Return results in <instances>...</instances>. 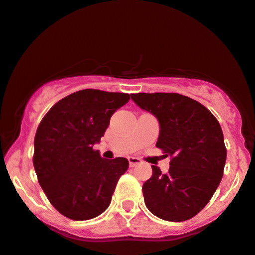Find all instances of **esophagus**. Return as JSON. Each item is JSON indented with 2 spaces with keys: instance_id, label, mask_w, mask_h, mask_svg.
Masks as SVG:
<instances>
[{
  "instance_id": "1",
  "label": "esophagus",
  "mask_w": 255,
  "mask_h": 255,
  "mask_svg": "<svg viewBox=\"0 0 255 255\" xmlns=\"http://www.w3.org/2000/svg\"><path fill=\"white\" fill-rule=\"evenodd\" d=\"M128 161H129L130 167H135V166H138V164L141 163L140 158H138V157H128Z\"/></svg>"
}]
</instances>
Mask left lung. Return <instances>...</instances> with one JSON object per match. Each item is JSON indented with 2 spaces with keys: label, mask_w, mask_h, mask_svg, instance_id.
<instances>
[{
  "label": "left lung",
  "mask_w": 255,
  "mask_h": 255,
  "mask_svg": "<svg viewBox=\"0 0 255 255\" xmlns=\"http://www.w3.org/2000/svg\"><path fill=\"white\" fill-rule=\"evenodd\" d=\"M133 102L157 117L156 146L169 156L163 174L152 166L142 185L147 209L168 222L191 219L211 201L219 186L226 147L219 122L202 104L178 93L130 94Z\"/></svg>",
  "instance_id": "obj_1"
}]
</instances>
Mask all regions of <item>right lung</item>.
I'll return each instance as SVG.
<instances>
[{"instance_id": "1", "label": "right lung", "mask_w": 255, "mask_h": 255, "mask_svg": "<svg viewBox=\"0 0 255 255\" xmlns=\"http://www.w3.org/2000/svg\"><path fill=\"white\" fill-rule=\"evenodd\" d=\"M127 93L82 89L50 108L35 135L33 167L52 206L72 220L96 218L108 208L128 159L100 157V141Z\"/></svg>"}]
</instances>
